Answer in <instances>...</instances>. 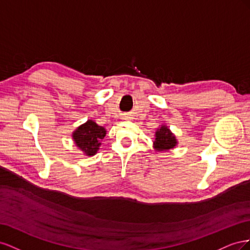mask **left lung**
Instances as JSON below:
<instances>
[{"label": "left lung", "mask_w": 250, "mask_h": 250, "mask_svg": "<svg viewBox=\"0 0 250 250\" xmlns=\"http://www.w3.org/2000/svg\"><path fill=\"white\" fill-rule=\"evenodd\" d=\"M154 149L156 151H167L177 145V141L169 128L162 125L155 131V141L153 142Z\"/></svg>", "instance_id": "1"}]
</instances>
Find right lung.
I'll use <instances>...</instances> for the list:
<instances>
[{
    "mask_svg": "<svg viewBox=\"0 0 250 250\" xmlns=\"http://www.w3.org/2000/svg\"><path fill=\"white\" fill-rule=\"evenodd\" d=\"M106 135V129L99 126L93 120L80 125L72 134L76 146L88 156L97 153L101 145V141Z\"/></svg>",
    "mask_w": 250,
    "mask_h": 250,
    "instance_id": "right-lung-1",
    "label": "right lung"
}]
</instances>
